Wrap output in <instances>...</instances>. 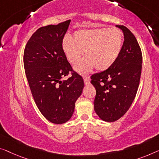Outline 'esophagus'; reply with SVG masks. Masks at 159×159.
<instances>
[{"label":"esophagus","instance_id":"1","mask_svg":"<svg viewBox=\"0 0 159 159\" xmlns=\"http://www.w3.org/2000/svg\"><path fill=\"white\" fill-rule=\"evenodd\" d=\"M84 84H85V85H88V84H90L89 78H88V77L85 78V79H84Z\"/></svg>","mask_w":159,"mask_h":159}]
</instances>
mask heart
Masks as SVG:
<instances>
[{"mask_svg":"<svg viewBox=\"0 0 159 159\" xmlns=\"http://www.w3.org/2000/svg\"><path fill=\"white\" fill-rule=\"evenodd\" d=\"M123 41V33L118 28L80 29L74 32L73 39H63L62 48L73 65L79 63L84 52L86 58L75 66V70L86 75L94 67L99 71L109 68L120 55Z\"/></svg>","mask_w":159,"mask_h":159,"instance_id":"obj_1","label":"heart"}]
</instances>
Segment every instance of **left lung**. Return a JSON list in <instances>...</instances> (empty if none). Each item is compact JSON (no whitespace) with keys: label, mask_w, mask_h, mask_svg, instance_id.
<instances>
[{"label":"left lung","mask_w":159,"mask_h":159,"mask_svg":"<svg viewBox=\"0 0 159 159\" xmlns=\"http://www.w3.org/2000/svg\"><path fill=\"white\" fill-rule=\"evenodd\" d=\"M116 27L124 36L120 55L109 68L91 76L96 91L94 110L107 122L118 120L129 109L138 91L142 68V53L136 37L124 25Z\"/></svg>","instance_id":"left-lung-1"}]
</instances>
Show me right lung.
I'll return each mask as SVG.
<instances>
[{"label": "right lung", "mask_w": 159, "mask_h": 159, "mask_svg": "<svg viewBox=\"0 0 159 159\" xmlns=\"http://www.w3.org/2000/svg\"><path fill=\"white\" fill-rule=\"evenodd\" d=\"M70 22L39 28L28 40L23 54L35 103L43 116L56 124H64L71 118L84 87L83 78L73 70L62 48ZM70 72L71 77L61 80Z\"/></svg>", "instance_id": "right-lung-1"}]
</instances>
